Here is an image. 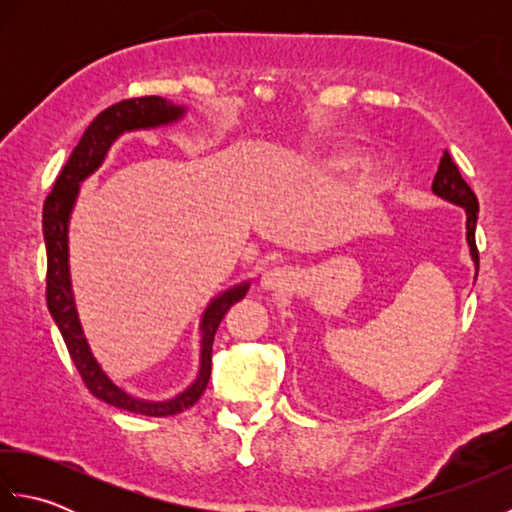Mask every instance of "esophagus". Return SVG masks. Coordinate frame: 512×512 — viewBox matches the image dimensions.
<instances>
[{
    "label": "esophagus",
    "mask_w": 512,
    "mask_h": 512,
    "mask_svg": "<svg viewBox=\"0 0 512 512\" xmlns=\"http://www.w3.org/2000/svg\"><path fill=\"white\" fill-rule=\"evenodd\" d=\"M290 279H292L290 268L273 266V268H266L262 277H259V286L264 290H281L290 284Z\"/></svg>",
    "instance_id": "1"
}]
</instances>
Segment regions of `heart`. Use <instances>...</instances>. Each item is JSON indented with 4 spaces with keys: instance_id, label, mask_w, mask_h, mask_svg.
<instances>
[{
    "instance_id": "1",
    "label": "heart",
    "mask_w": 512,
    "mask_h": 512,
    "mask_svg": "<svg viewBox=\"0 0 512 512\" xmlns=\"http://www.w3.org/2000/svg\"><path fill=\"white\" fill-rule=\"evenodd\" d=\"M336 165H339V169H354V167H358V158L343 156L339 162H336Z\"/></svg>"
}]
</instances>
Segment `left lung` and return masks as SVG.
<instances>
[{"label": "left lung", "mask_w": 512, "mask_h": 512, "mask_svg": "<svg viewBox=\"0 0 512 512\" xmlns=\"http://www.w3.org/2000/svg\"><path fill=\"white\" fill-rule=\"evenodd\" d=\"M431 191L438 195V198L447 200L451 204H458L466 213V244H469V253L475 264V277H477V268H480V255H477V246H475V224H477V198L475 193L471 191L469 184L464 182V178L460 176V169L455 167L453 158L449 156V151H444L440 158V167L436 178H433Z\"/></svg>", "instance_id": "8db88e82"}]
</instances>
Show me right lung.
I'll return each mask as SVG.
<instances>
[{
	"label": "right lung",
	"instance_id": "obj_1",
	"mask_svg": "<svg viewBox=\"0 0 512 512\" xmlns=\"http://www.w3.org/2000/svg\"><path fill=\"white\" fill-rule=\"evenodd\" d=\"M187 116V107L162 96H143V99H127L107 107L105 112L94 118L90 127L85 129L79 145L74 147L65 167L54 180L52 193L43 204V242H46L48 255V310L54 323L63 336L65 347L72 356V361L79 369L83 383L88 385L92 394L107 402V405L143 413L151 418H165L193 407L198 398L204 394L206 383L211 376V347L215 339V330L224 319L226 310L235 301L244 299L250 288V281H242L231 288L215 295L209 306L204 308L200 317V367L193 383L180 391L178 396L167 400H145L129 394L116 380L105 372L99 358L94 356L88 336H85L83 323L76 308L72 275H70V217L74 211L76 198H79L81 182L88 180L99 169L107 151L112 149L118 138L127 132H143V129H158L182 121Z\"/></svg>",
	"mask_w": 512,
	"mask_h": 512
}]
</instances>
